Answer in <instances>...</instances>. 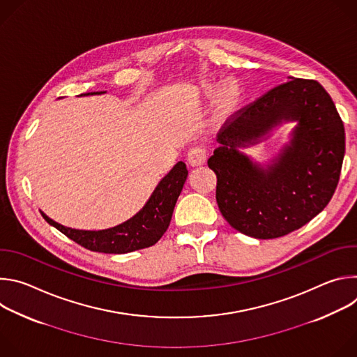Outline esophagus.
I'll list each match as a JSON object with an SVG mask.
<instances>
[{
  "label": "esophagus",
  "instance_id": "obj_1",
  "mask_svg": "<svg viewBox=\"0 0 357 357\" xmlns=\"http://www.w3.org/2000/svg\"><path fill=\"white\" fill-rule=\"evenodd\" d=\"M188 162L192 165V167H200L206 162V151L203 148H192L189 152H188Z\"/></svg>",
  "mask_w": 357,
  "mask_h": 357
}]
</instances>
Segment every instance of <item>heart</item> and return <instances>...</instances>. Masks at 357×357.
I'll return each mask as SVG.
<instances>
[{
	"instance_id": "1",
	"label": "heart",
	"mask_w": 357,
	"mask_h": 357,
	"mask_svg": "<svg viewBox=\"0 0 357 357\" xmlns=\"http://www.w3.org/2000/svg\"><path fill=\"white\" fill-rule=\"evenodd\" d=\"M200 96L205 100L216 97V106L220 114H231L241 101V89L237 82L227 80L220 89L219 83L208 82L202 86Z\"/></svg>"
}]
</instances>
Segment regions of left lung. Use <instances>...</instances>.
Here are the masks:
<instances>
[{
	"label": "left lung",
	"mask_w": 357,
	"mask_h": 357,
	"mask_svg": "<svg viewBox=\"0 0 357 357\" xmlns=\"http://www.w3.org/2000/svg\"><path fill=\"white\" fill-rule=\"evenodd\" d=\"M289 79L234 116L208 160L223 218L254 238H277L307 225L339 182L344 127L333 101L317 80ZM288 122L296 123L289 141L268 160L245 154Z\"/></svg>",
	"instance_id": "left-lung-1"
}]
</instances>
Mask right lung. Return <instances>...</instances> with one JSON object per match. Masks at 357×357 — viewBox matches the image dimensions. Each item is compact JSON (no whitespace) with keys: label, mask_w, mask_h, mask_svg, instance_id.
<instances>
[{"label":"right lung","mask_w":357,"mask_h":357,"mask_svg":"<svg viewBox=\"0 0 357 357\" xmlns=\"http://www.w3.org/2000/svg\"><path fill=\"white\" fill-rule=\"evenodd\" d=\"M106 91H91L80 96L103 94ZM188 178L185 162L179 161L174 168L158 182L154 192L151 193L145 205L128 220L101 230H82L63 226L50 219L43 212V219L68 236L77 244L98 252L124 254L155 244L167 231L176 200Z\"/></svg>","instance_id":"right-lung-1"}]
</instances>
